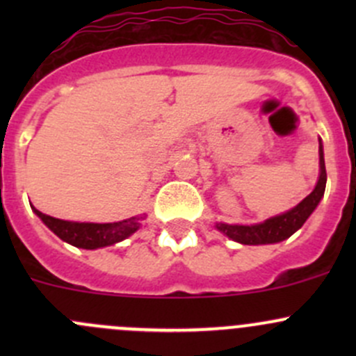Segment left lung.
Instances as JSON below:
<instances>
[{"mask_svg":"<svg viewBox=\"0 0 356 356\" xmlns=\"http://www.w3.org/2000/svg\"><path fill=\"white\" fill-rule=\"evenodd\" d=\"M318 163H321V175H318L317 186L314 191L307 196L301 203L284 211L281 215L267 218L261 224L254 225H231V224H217L215 227L224 232L232 241H238L241 245H272L288 239L293 236L301 225L307 222L312 211L321 203L322 196L325 191V182H327V174H325V161L324 149H322V141L318 139Z\"/></svg>","mask_w":356,"mask_h":356,"instance_id":"1","label":"left lung"}]
</instances>
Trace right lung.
<instances>
[{"mask_svg": "<svg viewBox=\"0 0 356 356\" xmlns=\"http://www.w3.org/2000/svg\"><path fill=\"white\" fill-rule=\"evenodd\" d=\"M34 213L58 236L60 239L72 246L84 248V250H96V248L110 246L115 243L124 241L139 229V222L143 217H131L122 222H111V224H92V222H68L46 215L35 210Z\"/></svg>", "mask_w": 356, "mask_h": 356, "instance_id": "right-lung-1", "label": "right lung"}]
</instances>
